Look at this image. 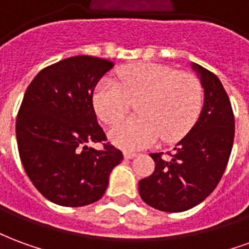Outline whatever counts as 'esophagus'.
<instances>
[{
	"instance_id": "1",
	"label": "esophagus",
	"mask_w": 249,
	"mask_h": 249,
	"mask_svg": "<svg viewBox=\"0 0 249 249\" xmlns=\"http://www.w3.org/2000/svg\"><path fill=\"white\" fill-rule=\"evenodd\" d=\"M137 156L136 153H133V152H124V157L125 159H135V157Z\"/></svg>"
}]
</instances>
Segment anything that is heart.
<instances>
[{
    "instance_id": "heart-1",
    "label": "heart",
    "mask_w": 249,
    "mask_h": 249,
    "mask_svg": "<svg viewBox=\"0 0 249 249\" xmlns=\"http://www.w3.org/2000/svg\"><path fill=\"white\" fill-rule=\"evenodd\" d=\"M119 81L104 78L93 93V104L105 124L114 125L139 101V116L124 120L109 132L113 144L136 151L180 140L197 121L203 108V87L192 73L153 62H136L117 71Z\"/></svg>"
}]
</instances>
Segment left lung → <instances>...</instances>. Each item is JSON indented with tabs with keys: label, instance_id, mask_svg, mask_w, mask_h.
<instances>
[{
	"label": "left lung",
	"instance_id": "obj_1",
	"mask_svg": "<svg viewBox=\"0 0 249 249\" xmlns=\"http://www.w3.org/2000/svg\"><path fill=\"white\" fill-rule=\"evenodd\" d=\"M204 88V105L196 124L162 159L151 153L155 172L139 183L141 198L164 212H183L213 192L224 173L235 137V117L217 76L192 62Z\"/></svg>",
	"mask_w": 249,
	"mask_h": 249
}]
</instances>
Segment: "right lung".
Masks as SVG:
<instances>
[{
    "label": "right lung",
    "instance_id": "add662e5",
    "mask_svg": "<svg viewBox=\"0 0 249 249\" xmlns=\"http://www.w3.org/2000/svg\"><path fill=\"white\" fill-rule=\"evenodd\" d=\"M113 62L74 56L48 66L25 92L16 120L19 159L40 193L62 207H84L103 197L109 175L123 161L107 140L93 108V90Z\"/></svg>",
    "mask_w": 249,
    "mask_h": 249
}]
</instances>
